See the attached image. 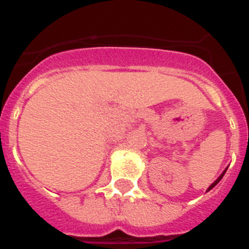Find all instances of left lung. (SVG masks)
<instances>
[{"label":"left lung","mask_w":249,"mask_h":249,"mask_svg":"<svg viewBox=\"0 0 249 249\" xmlns=\"http://www.w3.org/2000/svg\"><path fill=\"white\" fill-rule=\"evenodd\" d=\"M226 172H227V168H226V170H224V172L222 173V174H220L219 177H218V179H217V180H215L214 183H212V185H209V188H208V189H207V192H209V190H211V189H213V188H214L215 185H217L218 183H219V181H220V179L223 178V176H224V174H226Z\"/></svg>","instance_id":"left-lung-1"}]
</instances>
